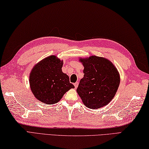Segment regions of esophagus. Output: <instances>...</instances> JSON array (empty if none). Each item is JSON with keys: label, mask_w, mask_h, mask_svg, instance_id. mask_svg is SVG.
Listing matches in <instances>:
<instances>
[{"label": "esophagus", "mask_w": 149, "mask_h": 149, "mask_svg": "<svg viewBox=\"0 0 149 149\" xmlns=\"http://www.w3.org/2000/svg\"><path fill=\"white\" fill-rule=\"evenodd\" d=\"M78 85H79V83L78 82H76V83H74V86H75V88H77L78 87Z\"/></svg>", "instance_id": "obj_1"}]
</instances>
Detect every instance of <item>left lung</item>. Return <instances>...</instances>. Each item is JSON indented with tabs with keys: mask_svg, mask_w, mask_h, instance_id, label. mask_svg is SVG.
<instances>
[{
	"mask_svg": "<svg viewBox=\"0 0 149 149\" xmlns=\"http://www.w3.org/2000/svg\"><path fill=\"white\" fill-rule=\"evenodd\" d=\"M84 66V77L77 92L84 105L99 109L107 105L116 95L120 82L116 66L107 58L96 56L79 58Z\"/></svg>",
	"mask_w": 149,
	"mask_h": 149,
	"instance_id": "1",
	"label": "left lung"
}]
</instances>
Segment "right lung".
I'll return each mask as SVG.
<instances>
[{
  "label": "right lung",
  "instance_id": "add662e5",
  "mask_svg": "<svg viewBox=\"0 0 149 149\" xmlns=\"http://www.w3.org/2000/svg\"><path fill=\"white\" fill-rule=\"evenodd\" d=\"M63 61L52 55L41 60L33 66L29 75L31 91L37 100L46 104H54L75 86L69 77L62 72Z\"/></svg>",
  "mask_w": 149,
  "mask_h": 149
}]
</instances>
